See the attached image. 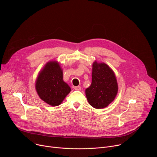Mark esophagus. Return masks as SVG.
Instances as JSON below:
<instances>
[{"instance_id":"34e87169","label":"esophagus","mask_w":157,"mask_h":157,"mask_svg":"<svg viewBox=\"0 0 157 157\" xmlns=\"http://www.w3.org/2000/svg\"><path fill=\"white\" fill-rule=\"evenodd\" d=\"M75 90L80 91L81 89V86H76V87H75Z\"/></svg>"}]
</instances>
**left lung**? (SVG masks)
Wrapping results in <instances>:
<instances>
[{
    "mask_svg": "<svg viewBox=\"0 0 157 157\" xmlns=\"http://www.w3.org/2000/svg\"><path fill=\"white\" fill-rule=\"evenodd\" d=\"M93 66L92 82L86 89V96L91 106L102 109L115 99L118 91L117 80L106 64L94 62Z\"/></svg>",
    "mask_w": 157,
    "mask_h": 157,
    "instance_id": "1",
    "label": "left lung"
}]
</instances>
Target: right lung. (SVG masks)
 Instances as JSON below:
<instances>
[{
  "label": "right lung",
  "instance_id": "add662e5",
  "mask_svg": "<svg viewBox=\"0 0 157 157\" xmlns=\"http://www.w3.org/2000/svg\"><path fill=\"white\" fill-rule=\"evenodd\" d=\"M36 90L40 98L52 106L59 105L71 91L63 80V71L58 63L48 62L39 74Z\"/></svg>",
  "mask_w": 157,
  "mask_h": 157
}]
</instances>
